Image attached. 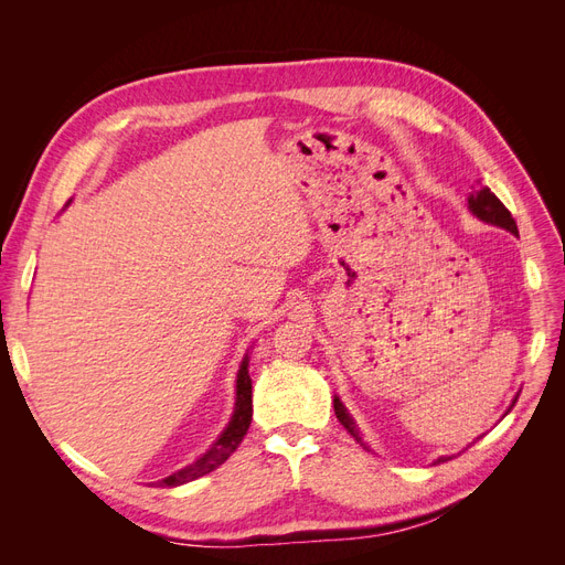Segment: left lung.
I'll use <instances>...</instances> for the list:
<instances>
[{"label": "left lung", "mask_w": 565, "mask_h": 565, "mask_svg": "<svg viewBox=\"0 0 565 565\" xmlns=\"http://www.w3.org/2000/svg\"><path fill=\"white\" fill-rule=\"evenodd\" d=\"M467 204H469V212L476 216V218H481V221H486V224H490V226H498V228H504V231H509V233H514V235H519V228H516V221H514V216H511V212L504 207V204L498 200V195H494L490 188H481V191H473V193H469V198H467ZM519 398V396H516ZM516 398L511 401V405H509V409L514 407V403H516ZM509 409L504 415H509ZM334 415H337V419L341 422V426H344V429L361 443V446L367 450V443H363V438H361V431H358V426H355V422H353V417L349 415V409L344 407V403L339 401V396H334ZM448 459H452V455L450 457H438L434 465H440V461H448Z\"/></svg>", "instance_id": "1"}]
</instances>
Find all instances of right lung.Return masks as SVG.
<instances>
[{"label": "right lung", "mask_w": 565, "mask_h": 565, "mask_svg": "<svg viewBox=\"0 0 565 565\" xmlns=\"http://www.w3.org/2000/svg\"><path fill=\"white\" fill-rule=\"evenodd\" d=\"M249 422H252V380H249V349H247V353L243 355L241 370H237L235 407H233V415H231V422L226 424V429L221 431V436L212 443L210 450L202 457H198L193 465H188V467L174 471L172 476L162 478V481H158L156 486L177 488V486L191 483V481H195V478L207 476L210 471L218 469L243 443V438L249 429Z\"/></svg>", "instance_id": "add662e5"}]
</instances>
